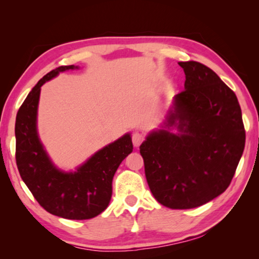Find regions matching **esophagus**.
<instances>
[{
    "mask_svg": "<svg viewBox=\"0 0 259 259\" xmlns=\"http://www.w3.org/2000/svg\"><path fill=\"white\" fill-rule=\"evenodd\" d=\"M143 140H144V136L140 133H135L133 135V143L136 147H138L140 144L143 143Z\"/></svg>",
    "mask_w": 259,
    "mask_h": 259,
    "instance_id": "obj_1",
    "label": "esophagus"
}]
</instances>
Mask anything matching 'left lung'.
<instances>
[{"label": "left lung", "instance_id": "obj_1", "mask_svg": "<svg viewBox=\"0 0 259 259\" xmlns=\"http://www.w3.org/2000/svg\"><path fill=\"white\" fill-rule=\"evenodd\" d=\"M185 89L175 96L161 129L140 145L145 176L157 202L171 209L200 207L231 184L245 131L235 94L212 69L179 61ZM176 126L178 134L169 131Z\"/></svg>", "mask_w": 259, "mask_h": 259}]
</instances>
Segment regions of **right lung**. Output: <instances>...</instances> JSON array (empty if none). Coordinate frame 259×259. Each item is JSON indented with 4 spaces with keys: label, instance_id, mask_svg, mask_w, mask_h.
I'll return each mask as SVG.
<instances>
[{
    "label": "right lung",
    "instance_id": "1",
    "mask_svg": "<svg viewBox=\"0 0 259 259\" xmlns=\"http://www.w3.org/2000/svg\"><path fill=\"white\" fill-rule=\"evenodd\" d=\"M75 68L69 65L49 72L24 100L16 117V162L21 179L42 208L55 216L82 221L107 208L114 175L134 147L130 134H125L96 152L76 171H61L52 163L36 128L41 87L60 72Z\"/></svg>",
    "mask_w": 259,
    "mask_h": 259
}]
</instances>
